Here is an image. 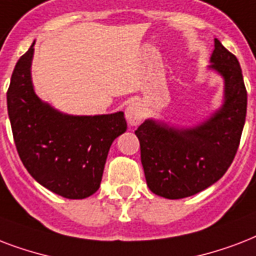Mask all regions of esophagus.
<instances>
[{
    "label": "esophagus",
    "instance_id": "esophagus-1",
    "mask_svg": "<svg viewBox=\"0 0 256 256\" xmlns=\"http://www.w3.org/2000/svg\"><path fill=\"white\" fill-rule=\"evenodd\" d=\"M144 118V108L140 102H132L126 106V118L130 126H138Z\"/></svg>",
    "mask_w": 256,
    "mask_h": 256
}]
</instances>
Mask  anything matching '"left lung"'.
<instances>
[{"label": "left lung", "instance_id": "1", "mask_svg": "<svg viewBox=\"0 0 256 256\" xmlns=\"http://www.w3.org/2000/svg\"><path fill=\"white\" fill-rule=\"evenodd\" d=\"M210 70L224 82L223 104L195 126L146 118L134 134L140 142L146 186L166 199H183L216 183L232 163L247 112V90L239 61L218 38Z\"/></svg>", "mask_w": 256, "mask_h": 256}]
</instances>
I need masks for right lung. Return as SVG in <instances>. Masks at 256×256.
<instances>
[{"instance_id": "right-lung-1", "label": "right lung", "mask_w": 256, "mask_h": 256, "mask_svg": "<svg viewBox=\"0 0 256 256\" xmlns=\"http://www.w3.org/2000/svg\"><path fill=\"white\" fill-rule=\"evenodd\" d=\"M34 42L17 61L6 94L17 152L41 186L85 199L98 190L110 146L126 130L124 112L74 116L41 100L32 81Z\"/></svg>"}]
</instances>
